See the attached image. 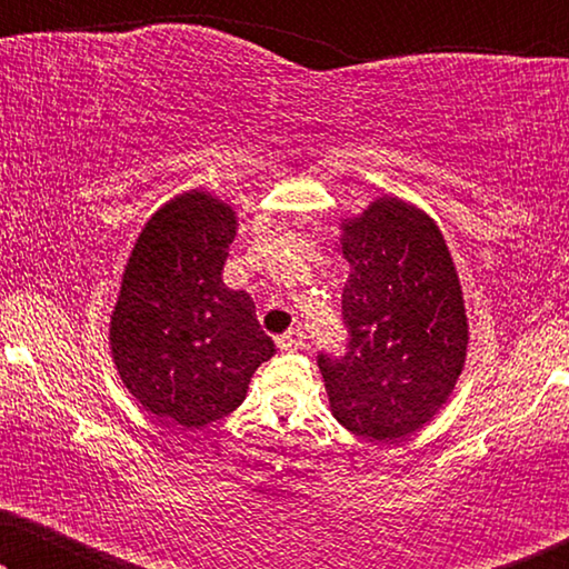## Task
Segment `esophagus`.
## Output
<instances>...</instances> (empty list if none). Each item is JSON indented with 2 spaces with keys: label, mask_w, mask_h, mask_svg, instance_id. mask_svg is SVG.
I'll list each match as a JSON object with an SVG mask.
<instances>
[{
  "label": "esophagus",
  "mask_w": 569,
  "mask_h": 569,
  "mask_svg": "<svg viewBox=\"0 0 569 569\" xmlns=\"http://www.w3.org/2000/svg\"><path fill=\"white\" fill-rule=\"evenodd\" d=\"M277 347L284 349V352H295V349L306 347V333H302V329H290V331L279 333Z\"/></svg>",
  "instance_id": "obj_1"
}]
</instances>
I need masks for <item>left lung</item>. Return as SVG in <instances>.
I'll return each instance as SVG.
<instances>
[{"instance_id": "left-lung-1", "label": "left lung", "mask_w": 569, "mask_h": 569, "mask_svg": "<svg viewBox=\"0 0 569 569\" xmlns=\"http://www.w3.org/2000/svg\"><path fill=\"white\" fill-rule=\"evenodd\" d=\"M345 352H318L331 411L370 440L407 438L453 391L469 326L446 240L430 217L378 199L345 224Z\"/></svg>"}]
</instances>
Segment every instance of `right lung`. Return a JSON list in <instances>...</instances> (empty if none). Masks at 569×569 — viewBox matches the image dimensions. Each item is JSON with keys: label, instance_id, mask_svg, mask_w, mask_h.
Segmentation results:
<instances>
[{"label": "right lung", "instance_id": "right-lung-1", "mask_svg": "<svg viewBox=\"0 0 569 569\" xmlns=\"http://www.w3.org/2000/svg\"><path fill=\"white\" fill-rule=\"evenodd\" d=\"M232 240L236 212L191 191L154 212L123 271L111 318L116 368L147 411L181 427L228 417L274 355L251 295L222 282Z\"/></svg>", "mask_w": 569, "mask_h": 569}]
</instances>
